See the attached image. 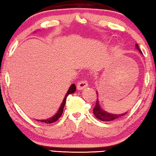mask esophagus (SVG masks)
I'll list each match as a JSON object with an SVG mask.
<instances>
[{"label": "esophagus", "mask_w": 156, "mask_h": 156, "mask_svg": "<svg viewBox=\"0 0 156 156\" xmlns=\"http://www.w3.org/2000/svg\"><path fill=\"white\" fill-rule=\"evenodd\" d=\"M88 86V82L86 80H82L77 84V89L80 90H82L83 89L86 88Z\"/></svg>", "instance_id": "obj_1"}]
</instances>
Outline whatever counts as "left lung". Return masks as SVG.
<instances>
[{"label":"left lung","instance_id":"obj_1","mask_svg":"<svg viewBox=\"0 0 156 156\" xmlns=\"http://www.w3.org/2000/svg\"><path fill=\"white\" fill-rule=\"evenodd\" d=\"M135 46H136V48L138 50V51H140V53H142V51H141L140 48H139L137 44L135 45ZM97 94H98V92H97ZM93 113H94V116H95L96 118L98 119V120H102V121H107V122H108V121L115 120H117V119L120 118V117H122V116H123V115H125V114H126L127 112L125 113H122V114H120V115H116V114H112V113H109L108 112H106V111L103 110L101 108L100 103H99L98 99H97L96 105H95V106H94V109H93Z\"/></svg>","mask_w":156,"mask_h":156}]
</instances>
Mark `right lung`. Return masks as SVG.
Returning a JSON list of instances; mask_svg holds the SVG:
<instances>
[{
  "label": "right lung",
  "instance_id": "right-lung-1",
  "mask_svg": "<svg viewBox=\"0 0 156 156\" xmlns=\"http://www.w3.org/2000/svg\"><path fill=\"white\" fill-rule=\"evenodd\" d=\"M76 91V86L74 84H72V85L70 86L69 89L67 92H66L65 97H64V100H63V102H62V105H61L59 109H58V110L57 111V112L56 113V115H54L53 117H51V118H48V119H46V120H41L39 121H41L42 122H45V123H52V122H56V121H57L58 120V118H60L61 116H62V112H63V110H64V105H65V103H66V98H67V96L69 94H72V93H74V92Z\"/></svg>",
  "mask_w": 156,
  "mask_h": 156
}]
</instances>
